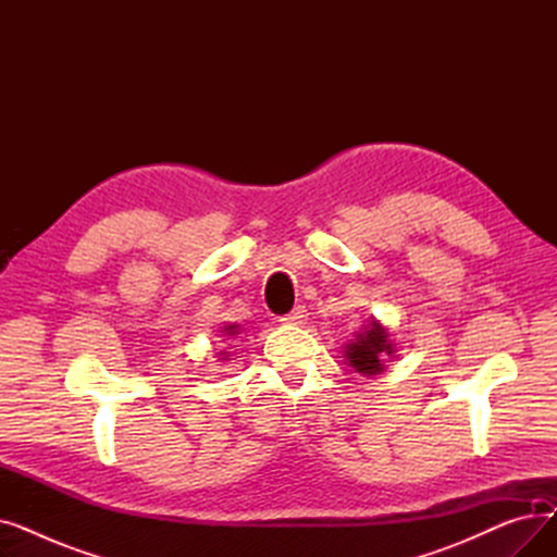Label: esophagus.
<instances>
[{"label": "esophagus", "instance_id": "esophagus-1", "mask_svg": "<svg viewBox=\"0 0 557 557\" xmlns=\"http://www.w3.org/2000/svg\"><path fill=\"white\" fill-rule=\"evenodd\" d=\"M284 325H302L305 320H307V309L302 307V305H298L294 311H288L286 315H282L280 318Z\"/></svg>", "mask_w": 557, "mask_h": 557}]
</instances>
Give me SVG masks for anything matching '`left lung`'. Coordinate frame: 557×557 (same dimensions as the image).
Masks as SVG:
<instances>
[{
	"mask_svg": "<svg viewBox=\"0 0 557 557\" xmlns=\"http://www.w3.org/2000/svg\"><path fill=\"white\" fill-rule=\"evenodd\" d=\"M393 355V343L388 341V332L370 320L366 332L357 334V341L349 343L345 349V357L357 372L363 374H379L384 370V359Z\"/></svg>",
	"mask_w": 557,
	"mask_h": 557,
	"instance_id": "1",
	"label": "left lung"
}]
</instances>
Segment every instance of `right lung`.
<instances>
[{
    "label": "right lung",
    "mask_w": 557,
    "mask_h": 557,
    "mask_svg": "<svg viewBox=\"0 0 557 557\" xmlns=\"http://www.w3.org/2000/svg\"><path fill=\"white\" fill-rule=\"evenodd\" d=\"M223 332H225V336H237V334H239V332H237V325H225V327H223ZM219 355H221L223 359H225V357H230L227 352H219Z\"/></svg>",
    "instance_id": "1"
}]
</instances>
